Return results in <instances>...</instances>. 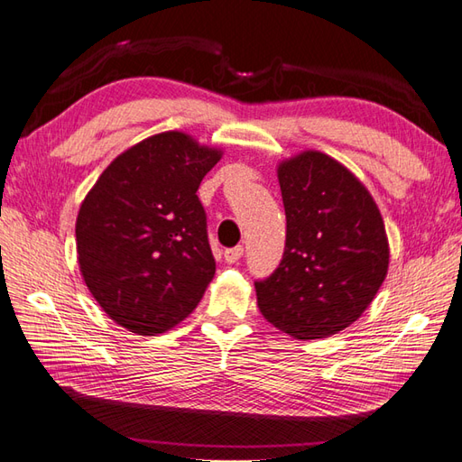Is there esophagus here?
<instances>
[{
    "label": "esophagus",
    "mask_w": 462,
    "mask_h": 462,
    "mask_svg": "<svg viewBox=\"0 0 462 462\" xmlns=\"http://www.w3.org/2000/svg\"><path fill=\"white\" fill-rule=\"evenodd\" d=\"M242 254H244V248H242V246L230 248V250L224 252V260L228 262V263H236V262L242 258Z\"/></svg>",
    "instance_id": "34e87169"
}]
</instances>
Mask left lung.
Here are the masks:
<instances>
[{
    "instance_id": "8db88e82",
    "label": "left lung",
    "mask_w": 462,
    "mask_h": 462,
    "mask_svg": "<svg viewBox=\"0 0 462 462\" xmlns=\"http://www.w3.org/2000/svg\"><path fill=\"white\" fill-rule=\"evenodd\" d=\"M278 180L286 250L256 282L258 308L291 337H329L361 318L387 276L385 224L363 182L326 152L282 161Z\"/></svg>"
}]
</instances>
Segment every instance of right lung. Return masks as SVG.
I'll list each match as a JSON object with an SVG mask.
<instances>
[{
  "mask_svg": "<svg viewBox=\"0 0 462 462\" xmlns=\"http://www.w3.org/2000/svg\"><path fill=\"white\" fill-rule=\"evenodd\" d=\"M222 151L166 131L106 166L77 214L81 276L103 311L136 336L189 318L214 278L196 190Z\"/></svg>",
  "mask_w": 462,
  "mask_h": 462,
  "instance_id": "right-lung-1",
  "label": "right lung"
}]
</instances>
